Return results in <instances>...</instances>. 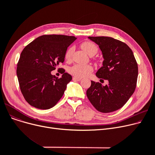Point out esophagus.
Segmentation results:
<instances>
[{
  "label": "esophagus",
  "instance_id": "34e87169",
  "mask_svg": "<svg viewBox=\"0 0 155 155\" xmlns=\"http://www.w3.org/2000/svg\"><path fill=\"white\" fill-rule=\"evenodd\" d=\"M81 80H82V78L77 77H73V81H80Z\"/></svg>",
  "mask_w": 155,
  "mask_h": 155
}]
</instances>
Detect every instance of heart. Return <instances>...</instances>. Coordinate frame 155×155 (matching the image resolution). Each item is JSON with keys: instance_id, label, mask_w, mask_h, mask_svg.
I'll return each mask as SVG.
<instances>
[{"instance_id": "b5f03b06", "label": "heart", "mask_w": 155, "mask_h": 155, "mask_svg": "<svg viewBox=\"0 0 155 155\" xmlns=\"http://www.w3.org/2000/svg\"><path fill=\"white\" fill-rule=\"evenodd\" d=\"M81 47L88 54H95L98 51L97 46L91 41H85L81 45ZM75 48L74 46L69 47L64 54V58L67 61H70L72 59L73 53L75 52ZM93 71V68L88 64H75L70 68L69 72L71 75L77 77H86L88 76Z\"/></svg>"}]
</instances>
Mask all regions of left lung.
Returning a JSON list of instances; mask_svg holds the SVG:
<instances>
[{
  "label": "left lung",
  "instance_id": "left-lung-1",
  "mask_svg": "<svg viewBox=\"0 0 155 155\" xmlns=\"http://www.w3.org/2000/svg\"><path fill=\"white\" fill-rule=\"evenodd\" d=\"M99 45L103 66L96 76L109 81L102 86L91 81L87 96L99 112L109 113L120 109L133 94L138 75L137 63L132 50L126 43L106 36L88 37Z\"/></svg>",
  "mask_w": 155,
  "mask_h": 155
}]
</instances>
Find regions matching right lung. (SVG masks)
<instances>
[{"instance_id":"right-lung-1","label":"right lung","mask_w":155,"mask_h":155,"mask_svg":"<svg viewBox=\"0 0 155 155\" xmlns=\"http://www.w3.org/2000/svg\"><path fill=\"white\" fill-rule=\"evenodd\" d=\"M76 39L71 36L43 35L24 48L18 63L17 76L24 99L32 107L49 109L62 97L72 77L63 68L59 78L51 71L64 62L65 52Z\"/></svg>"}]
</instances>
